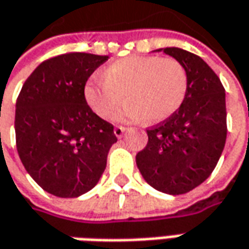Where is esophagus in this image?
Segmentation results:
<instances>
[{"mask_svg": "<svg viewBox=\"0 0 249 249\" xmlns=\"http://www.w3.org/2000/svg\"><path fill=\"white\" fill-rule=\"evenodd\" d=\"M126 130H127L126 127H122V126H116L113 131H115V136H116L118 139H120V137H122V136L124 134V131H126Z\"/></svg>", "mask_w": 249, "mask_h": 249, "instance_id": "obj_1", "label": "esophagus"}]
</instances>
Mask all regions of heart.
<instances>
[{"label": "heart", "instance_id": "b5f03b06", "mask_svg": "<svg viewBox=\"0 0 249 249\" xmlns=\"http://www.w3.org/2000/svg\"><path fill=\"white\" fill-rule=\"evenodd\" d=\"M188 77L184 66L173 58L127 56L109 63L104 77H92L84 87L91 109L102 119L112 118L129 101L120 119L145 118L148 123L166 120L186 98Z\"/></svg>", "mask_w": 249, "mask_h": 249}]
</instances>
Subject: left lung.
<instances>
[{"instance_id": "1", "label": "left lung", "mask_w": 249, "mask_h": 249, "mask_svg": "<svg viewBox=\"0 0 249 249\" xmlns=\"http://www.w3.org/2000/svg\"><path fill=\"white\" fill-rule=\"evenodd\" d=\"M184 66L186 98L166 120L147 130V147L136 163L144 180L170 196L186 194L204 183L226 144V92L220 79L198 55L177 47L163 50Z\"/></svg>"}]
</instances>
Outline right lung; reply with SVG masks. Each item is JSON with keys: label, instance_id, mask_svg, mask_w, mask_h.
<instances>
[{"label": "right lung", "instance_id": "add662e5", "mask_svg": "<svg viewBox=\"0 0 249 249\" xmlns=\"http://www.w3.org/2000/svg\"><path fill=\"white\" fill-rule=\"evenodd\" d=\"M108 56L69 53L40 63L16 100V148L24 169L47 193L76 198L98 183L113 126L95 115L84 97L94 71Z\"/></svg>", "mask_w": 249, "mask_h": 249}]
</instances>
